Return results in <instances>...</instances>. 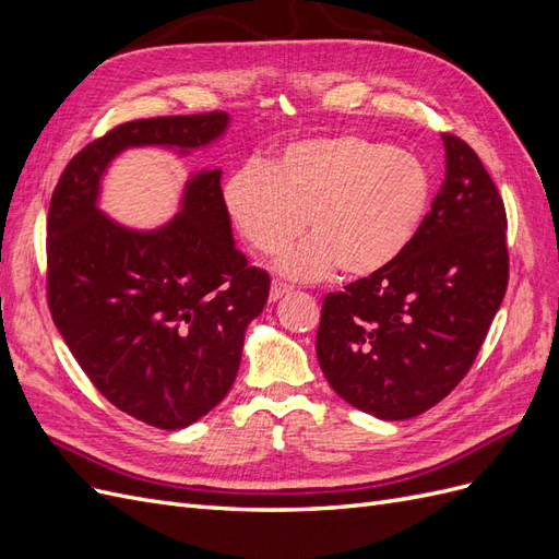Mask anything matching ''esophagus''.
Wrapping results in <instances>:
<instances>
[{
	"label": "esophagus",
	"mask_w": 559,
	"mask_h": 559,
	"mask_svg": "<svg viewBox=\"0 0 559 559\" xmlns=\"http://www.w3.org/2000/svg\"><path fill=\"white\" fill-rule=\"evenodd\" d=\"M292 292V286L289 284H284V282H273V286H270V300H280L282 296H286Z\"/></svg>",
	"instance_id": "34e87169"
}]
</instances>
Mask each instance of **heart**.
<instances>
[{"instance_id": "obj_1", "label": "heart", "mask_w": 559, "mask_h": 559, "mask_svg": "<svg viewBox=\"0 0 559 559\" xmlns=\"http://www.w3.org/2000/svg\"><path fill=\"white\" fill-rule=\"evenodd\" d=\"M433 200L427 163L364 134L286 144L267 165L247 160L224 186L235 228L259 253H280L306 224L312 240L280 259V273L321 280L333 267L370 277L408 249Z\"/></svg>"}]
</instances>
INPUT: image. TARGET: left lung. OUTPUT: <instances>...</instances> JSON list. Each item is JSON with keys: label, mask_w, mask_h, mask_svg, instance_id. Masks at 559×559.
<instances>
[{"label": "left lung", "mask_w": 559, "mask_h": 559, "mask_svg": "<svg viewBox=\"0 0 559 559\" xmlns=\"http://www.w3.org/2000/svg\"><path fill=\"white\" fill-rule=\"evenodd\" d=\"M443 144L445 181L408 249L321 302V370L380 419L427 413L464 380L509 286L503 200L476 151Z\"/></svg>", "instance_id": "1"}]
</instances>
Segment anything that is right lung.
<instances>
[{
	"instance_id": "add662e5",
	"label": "right lung",
	"mask_w": 559,
	"mask_h": 559,
	"mask_svg": "<svg viewBox=\"0 0 559 559\" xmlns=\"http://www.w3.org/2000/svg\"><path fill=\"white\" fill-rule=\"evenodd\" d=\"M226 126L224 111L116 126L67 163L50 198V317L97 392L156 429L189 427L228 394L270 275L233 242L222 170L195 175L183 210L154 233L97 210L99 177L128 146L195 148Z\"/></svg>"
}]
</instances>
